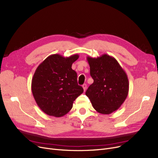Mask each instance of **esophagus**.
<instances>
[{"mask_svg":"<svg viewBox=\"0 0 158 158\" xmlns=\"http://www.w3.org/2000/svg\"><path fill=\"white\" fill-rule=\"evenodd\" d=\"M82 88H83V89H84V91H85V92L86 89V88H87V85H86V84H84L83 85H82Z\"/></svg>","mask_w":158,"mask_h":158,"instance_id":"1","label":"esophagus"}]
</instances>
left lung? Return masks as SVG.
<instances>
[{
  "instance_id": "1",
  "label": "left lung",
  "mask_w": 158,
  "mask_h": 158,
  "mask_svg": "<svg viewBox=\"0 0 158 158\" xmlns=\"http://www.w3.org/2000/svg\"><path fill=\"white\" fill-rule=\"evenodd\" d=\"M87 61L94 82L86 95L97 112L109 114L117 110L127 97V74L114 57L106 54L97 58L88 56Z\"/></svg>"
}]
</instances>
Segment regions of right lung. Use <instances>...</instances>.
Masks as SVG:
<instances>
[{
    "instance_id": "obj_1",
    "label": "right lung",
    "mask_w": 158,
    "mask_h": 158,
    "mask_svg": "<svg viewBox=\"0 0 158 158\" xmlns=\"http://www.w3.org/2000/svg\"><path fill=\"white\" fill-rule=\"evenodd\" d=\"M78 58V54L66 57L52 54L37 67L32 79V93L38 107L47 114L63 117L83 93V88L77 84V73L72 69Z\"/></svg>"
}]
</instances>
